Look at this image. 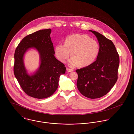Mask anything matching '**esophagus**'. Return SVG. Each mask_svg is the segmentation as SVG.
Listing matches in <instances>:
<instances>
[{"instance_id": "1", "label": "esophagus", "mask_w": 134, "mask_h": 134, "mask_svg": "<svg viewBox=\"0 0 134 134\" xmlns=\"http://www.w3.org/2000/svg\"><path fill=\"white\" fill-rule=\"evenodd\" d=\"M66 71H67V72H72L73 70L72 69H69V68H66Z\"/></svg>"}]
</instances>
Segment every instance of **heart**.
<instances>
[{"label": "heart", "mask_w": 134, "mask_h": 134, "mask_svg": "<svg viewBox=\"0 0 134 134\" xmlns=\"http://www.w3.org/2000/svg\"><path fill=\"white\" fill-rule=\"evenodd\" d=\"M68 61L71 67L78 65L87 66L95 60L99 52V45L96 40L86 35L75 34L68 36L64 45L58 44L55 47V53L58 59L64 63L70 55Z\"/></svg>", "instance_id": "1"}]
</instances>
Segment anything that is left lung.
Segmentation results:
<instances>
[{
  "label": "left lung",
  "instance_id": "8db88e82",
  "mask_svg": "<svg viewBox=\"0 0 134 134\" xmlns=\"http://www.w3.org/2000/svg\"><path fill=\"white\" fill-rule=\"evenodd\" d=\"M99 48L96 61L76 70L77 87L83 96L92 99L107 94L118 79L119 56L113 42L102 34L93 30Z\"/></svg>",
  "mask_w": 134,
  "mask_h": 134
}]
</instances>
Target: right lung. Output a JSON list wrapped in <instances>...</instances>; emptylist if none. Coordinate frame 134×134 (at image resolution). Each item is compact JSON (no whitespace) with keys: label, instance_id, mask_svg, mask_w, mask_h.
<instances>
[{"label":"right lung","instance_id":"add662e5","mask_svg":"<svg viewBox=\"0 0 134 134\" xmlns=\"http://www.w3.org/2000/svg\"><path fill=\"white\" fill-rule=\"evenodd\" d=\"M52 30L43 29L25 37L18 45L14 54V73L23 91L28 95L38 99L54 94L58 87L59 77L65 73L63 63L54 54L51 38ZM36 49L40 57L38 69L29 75L24 66L23 58L30 49Z\"/></svg>","mask_w":134,"mask_h":134}]
</instances>
